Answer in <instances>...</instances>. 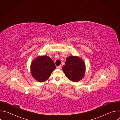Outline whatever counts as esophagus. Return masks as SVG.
Wrapping results in <instances>:
<instances>
[{
    "label": "esophagus",
    "instance_id": "34e87169",
    "mask_svg": "<svg viewBox=\"0 0 120 120\" xmlns=\"http://www.w3.org/2000/svg\"><path fill=\"white\" fill-rule=\"evenodd\" d=\"M57 68H58V69H61V68H62V65H59V66H58L57 67Z\"/></svg>",
    "mask_w": 120,
    "mask_h": 120
}]
</instances>
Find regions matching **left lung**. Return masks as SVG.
Wrapping results in <instances>:
<instances>
[{
    "label": "left lung",
    "instance_id": "obj_1",
    "mask_svg": "<svg viewBox=\"0 0 120 120\" xmlns=\"http://www.w3.org/2000/svg\"><path fill=\"white\" fill-rule=\"evenodd\" d=\"M63 71L65 76L70 80L78 82L84 75V63L81 58L77 56H70L66 59L65 64L63 66Z\"/></svg>",
    "mask_w": 120,
    "mask_h": 120
}]
</instances>
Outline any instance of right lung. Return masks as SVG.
<instances>
[{
  "label": "right lung",
  "mask_w": 120,
  "mask_h": 120,
  "mask_svg": "<svg viewBox=\"0 0 120 120\" xmlns=\"http://www.w3.org/2000/svg\"><path fill=\"white\" fill-rule=\"evenodd\" d=\"M54 61L47 56L38 57L34 60L31 65V73L37 81L43 82L47 80L51 73L56 69Z\"/></svg>",
  "instance_id": "add662e5"
}]
</instances>
